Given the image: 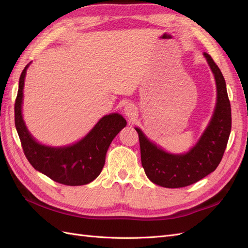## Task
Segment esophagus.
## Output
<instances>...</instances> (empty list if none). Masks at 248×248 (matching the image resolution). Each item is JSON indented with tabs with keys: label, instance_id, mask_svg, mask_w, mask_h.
Returning <instances> with one entry per match:
<instances>
[{
	"label": "esophagus",
	"instance_id": "esophagus-1",
	"mask_svg": "<svg viewBox=\"0 0 248 248\" xmlns=\"http://www.w3.org/2000/svg\"><path fill=\"white\" fill-rule=\"evenodd\" d=\"M124 114L126 115V117L132 119V118H134L136 116H138L137 108L134 107L133 104H131V103L126 104V106L124 107Z\"/></svg>",
	"mask_w": 248,
	"mask_h": 248
}]
</instances>
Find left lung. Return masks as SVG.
<instances>
[{
  "instance_id": "8db88e82",
  "label": "left lung",
  "mask_w": 248,
  "mask_h": 248,
  "mask_svg": "<svg viewBox=\"0 0 248 248\" xmlns=\"http://www.w3.org/2000/svg\"><path fill=\"white\" fill-rule=\"evenodd\" d=\"M211 68L217 89L216 106L207 128L199 141L185 154H171L150 141L140 128L141 166L154 184L167 188H179L200 181L218 167L227 148L232 128L231 103L226 80L211 56L204 52Z\"/></svg>"
}]
</instances>
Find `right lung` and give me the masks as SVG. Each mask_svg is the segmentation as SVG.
I'll use <instances>...</instances> for the list:
<instances>
[{
	"mask_svg": "<svg viewBox=\"0 0 248 248\" xmlns=\"http://www.w3.org/2000/svg\"><path fill=\"white\" fill-rule=\"evenodd\" d=\"M30 64L20 74L14 104L16 127L27 159L36 170L58 183L78 186L92 182L101 172L110 142L126 126V120L114 112L101 118L92 130L76 144L65 147L39 144L29 132L21 115L22 90Z\"/></svg>",
	"mask_w": 248,
	"mask_h": 248,
	"instance_id": "right-lung-1",
	"label": "right lung"
}]
</instances>
